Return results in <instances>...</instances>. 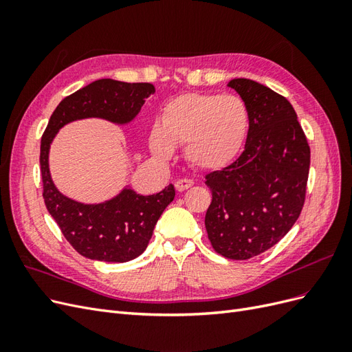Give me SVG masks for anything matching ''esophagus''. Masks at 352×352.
<instances>
[{"mask_svg":"<svg viewBox=\"0 0 352 352\" xmlns=\"http://www.w3.org/2000/svg\"><path fill=\"white\" fill-rule=\"evenodd\" d=\"M192 185H194V182L190 179H179V180H176V184H175V186H176L179 192H184V190L189 189Z\"/></svg>","mask_w":352,"mask_h":352,"instance_id":"34e87169","label":"esophagus"}]
</instances>
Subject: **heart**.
<instances>
[{"label":"heart","instance_id":"1","mask_svg":"<svg viewBox=\"0 0 352 352\" xmlns=\"http://www.w3.org/2000/svg\"><path fill=\"white\" fill-rule=\"evenodd\" d=\"M250 126L248 105L233 94H185L164 105L150 133L158 158L185 144L186 160L201 168H220L239 154Z\"/></svg>","mask_w":352,"mask_h":352}]
</instances>
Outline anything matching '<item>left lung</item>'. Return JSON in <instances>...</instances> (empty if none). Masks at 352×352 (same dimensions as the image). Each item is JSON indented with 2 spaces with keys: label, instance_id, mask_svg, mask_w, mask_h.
Masks as SVG:
<instances>
[{
  "label": "left lung",
  "instance_id": "obj_1",
  "mask_svg": "<svg viewBox=\"0 0 352 352\" xmlns=\"http://www.w3.org/2000/svg\"><path fill=\"white\" fill-rule=\"evenodd\" d=\"M228 87L247 102L250 129L242 154L206 176L211 204L208 239L230 260H248L278 243L301 214L310 146L291 102L251 79Z\"/></svg>",
  "mask_w": 352,
  "mask_h": 352
}]
</instances>
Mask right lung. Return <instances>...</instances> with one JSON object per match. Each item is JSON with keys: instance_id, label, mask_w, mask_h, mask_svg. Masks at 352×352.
Returning <instances> with one entry per match:
<instances>
[{"instance_id": "obj_1", "label": "right lung", "mask_w": 352, "mask_h": 352, "mask_svg": "<svg viewBox=\"0 0 352 352\" xmlns=\"http://www.w3.org/2000/svg\"><path fill=\"white\" fill-rule=\"evenodd\" d=\"M154 92L151 83L95 80L57 105L42 135V197L63 235L83 257L126 263L141 255L153 236L157 220L175 198V186L168 185L162 192L146 197L124 188L109 201L83 204L63 195L52 182L48 166L51 142L63 126L74 120L98 117L117 124L129 123Z\"/></svg>"}]
</instances>
